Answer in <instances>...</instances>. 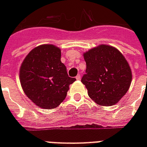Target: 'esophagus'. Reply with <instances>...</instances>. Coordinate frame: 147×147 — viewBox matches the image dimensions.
<instances>
[{
    "mask_svg": "<svg viewBox=\"0 0 147 147\" xmlns=\"http://www.w3.org/2000/svg\"><path fill=\"white\" fill-rule=\"evenodd\" d=\"M80 79H81V76H80V75H78L76 76V80H80Z\"/></svg>",
    "mask_w": 147,
    "mask_h": 147,
    "instance_id": "34e87169",
    "label": "esophagus"
}]
</instances>
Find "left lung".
Listing matches in <instances>:
<instances>
[{"instance_id":"8db88e82","label":"left lung","mask_w":147,"mask_h":147,"mask_svg":"<svg viewBox=\"0 0 147 147\" xmlns=\"http://www.w3.org/2000/svg\"><path fill=\"white\" fill-rule=\"evenodd\" d=\"M86 74L81 80L88 95L98 105H113L129 89L132 80L129 64L117 48L99 45L83 53Z\"/></svg>"}]
</instances>
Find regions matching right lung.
<instances>
[{
	"mask_svg": "<svg viewBox=\"0 0 147 147\" xmlns=\"http://www.w3.org/2000/svg\"><path fill=\"white\" fill-rule=\"evenodd\" d=\"M61 57V49L44 44L34 48L21 64V86L27 98L40 108L59 106L67 96L69 85L76 80L68 76Z\"/></svg>",
	"mask_w": 147,
	"mask_h": 147,
	"instance_id": "add662e5",
	"label": "right lung"
}]
</instances>
